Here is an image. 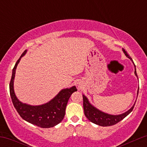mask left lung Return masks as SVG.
I'll list each match as a JSON object with an SVG mask.
<instances>
[{
    "mask_svg": "<svg viewBox=\"0 0 147 147\" xmlns=\"http://www.w3.org/2000/svg\"><path fill=\"white\" fill-rule=\"evenodd\" d=\"M122 51L124 53V55H126V57H128V58H129L133 63L131 57L128 55L127 52L125 51V50H124V48H122ZM133 64H134V63H133ZM134 67L135 75H136V77H138L135 64ZM138 91H139V89L138 90L137 95H138ZM135 104H136V102L134 103L133 106L129 109V110H128L126 112L124 113L119 115H111L103 112V111L99 110L98 109L95 107L92 104H91V103L89 102L88 99L83 94V105L84 114H85L86 117L88 118V119L89 121H90L91 122L94 123V124H97V125L102 126H110L114 125V124L120 122L121 120H122L124 117H126V116L133 111V108H134Z\"/></svg>",
    "mask_w": 147,
    "mask_h": 147,
    "instance_id": "obj_1",
    "label": "left lung"
}]
</instances>
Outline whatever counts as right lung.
I'll return each instance as SVG.
<instances>
[{
    "instance_id": "right-lung-1",
    "label": "right lung",
    "mask_w": 147,
    "mask_h": 147,
    "mask_svg": "<svg viewBox=\"0 0 147 147\" xmlns=\"http://www.w3.org/2000/svg\"><path fill=\"white\" fill-rule=\"evenodd\" d=\"M25 50L18 59L12 70V75L9 84V92L14 108L20 116L26 122L41 128H51L63 120L65 108L70 95L77 90L75 86L62 89L57 95L45 104L41 105H30L21 102L16 97L14 89L16 70L21 59L26 54Z\"/></svg>"
}]
</instances>
